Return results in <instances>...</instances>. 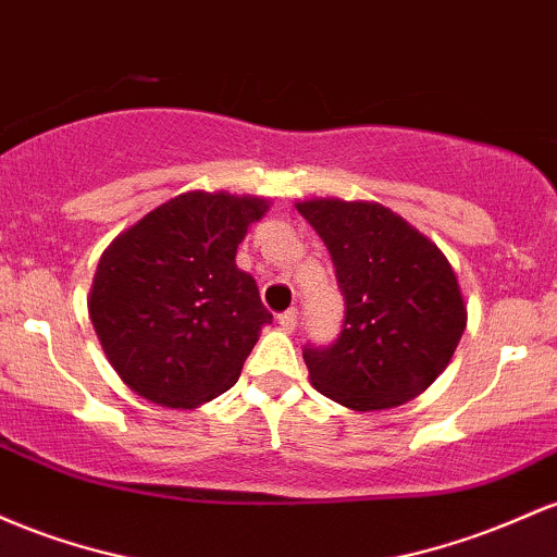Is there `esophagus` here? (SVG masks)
I'll return each instance as SVG.
<instances>
[{
	"label": "esophagus",
	"mask_w": 557,
	"mask_h": 557,
	"mask_svg": "<svg viewBox=\"0 0 557 557\" xmlns=\"http://www.w3.org/2000/svg\"><path fill=\"white\" fill-rule=\"evenodd\" d=\"M278 323H281V329H284V331H295V326H297V310H284V312H281Z\"/></svg>",
	"instance_id": "esophagus-1"
}]
</instances>
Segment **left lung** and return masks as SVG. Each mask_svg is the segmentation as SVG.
Returning <instances> with one entry per match:
<instances>
[{
	"instance_id": "left-lung-1",
	"label": "left lung",
	"mask_w": 557,
	"mask_h": 557,
	"mask_svg": "<svg viewBox=\"0 0 557 557\" xmlns=\"http://www.w3.org/2000/svg\"><path fill=\"white\" fill-rule=\"evenodd\" d=\"M345 295V323L329 347H305L321 395L349 410L397 408L453 360L466 299L442 249L379 202L305 199Z\"/></svg>"
}]
</instances>
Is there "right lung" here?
Masks as SVG:
<instances>
[{
    "mask_svg": "<svg viewBox=\"0 0 557 557\" xmlns=\"http://www.w3.org/2000/svg\"><path fill=\"white\" fill-rule=\"evenodd\" d=\"M262 197L186 191L123 231L99 258L89 315L128 389L162 408H197L239 379L273 321L236 268Z\"/></svg>",
    "mask_w": 557,
    "mask_h": 557,
    "instance_id": "1",
    "label": "right lung"
}]
</instances>
